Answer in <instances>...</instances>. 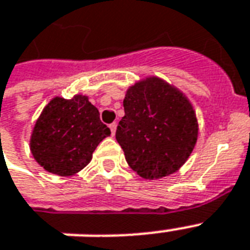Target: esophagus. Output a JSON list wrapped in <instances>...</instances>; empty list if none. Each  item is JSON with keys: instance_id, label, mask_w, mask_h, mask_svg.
<instances>
[{"instance_id": "34e87169", "label": "esophagus", "mask_w": 250, "mask_h": 250, "mask_svg": "<svg viewBox=\"0 0 250 250\" xmlns=\"http://www.w3.org/2000/svg\"><path fill=\"white\" fill-rule=\"evenodd\" d=\"M110 127V131H111V135H115V131H117V123H111V125H109Z\"/></svg>"}]
</instances>
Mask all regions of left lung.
<instances>
[{
	"instance_id": "obj_1",
	"label": "left lung",
	"mask_w": 250,
	"mask_h": 250,
	"mask_svg": "<svg viewBox=\"0 0 250 250\" xmlns=\"http://www.w3.org/2000/svg\"><path fill=\"white\" fill-rule=\"evenodd\" d=\"M117 141L127 164L141 178L161 179L186 164L198 136L193 106L176 86L149 76L131 85Z\"/></svg>"
}]
</instances>
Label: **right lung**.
Wrapping results in <instances>:
<instances>
[{
    "label": "right lung",
    "instance_id": "right-lung-1",
    "mask_svg": "<svg viewBox=\"0 0 250 250\" xmlns=\"http://www.w3.org/2000/svg\"><path fill=\"white\" fill-rule=\"evenodd\" d=\"M110 128L100 119L86 96L52 98L31 133L29 149L41 167L60 176H72L92 160L94 149Z\"/></svg>",
    "mask_w": 250,
    "mask_h": 250
}]
</instances>
